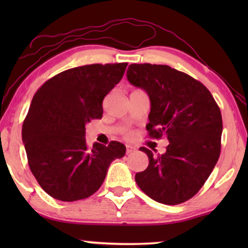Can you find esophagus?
Wrapping results in <instances>:
<instances>
[{
	"mask_svg": "<svg viewBox=\"0 0 248 248\" xmlns=\"http://www.w3.org/2000/svg\"><path fill=\"white\" fill-rule=\"evenodd\" d=\"M135 151V148L133 145H126V154H132V152Z\"/></svg>",
	"mask_w": 248,
	"mask_h": 248,
	"instance_id": "obj_1",
	"label": "esophagus"
}]
</instances>
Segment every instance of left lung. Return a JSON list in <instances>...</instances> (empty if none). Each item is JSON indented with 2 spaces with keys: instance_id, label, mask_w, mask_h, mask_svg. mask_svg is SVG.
Wrapping results in <instances>:
<instances>
[{
  "instance_id": "left-lung-1",
  "label": "left lung",
  "mask_w": 248,
  "mask_h": 248,
  "mask_svg": "<svg viewBox=\"0 0 248 248\" xmlns=\"http://www.w3.org/2000/svg\"><path fill=\"white\" fill-rule=\"evenodd\" d=\"M126 77L150 98V138L166 137L169 141L162 155L140 148L148 155L149 166L135 174V182L162 204L187 201L204 185L219 159L220 108L204 84L168 65L131 64Z\"/></svg>"
}]
</instances>
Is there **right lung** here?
<instances>
[{
  "label": "right lung",
  "instance_id": "1",
  "mask_svg": "<svg viewBox=\"0 0 248 248\" xmlns=\"http://www.w3.org/2000/svg\"><path fill=\"white\" fill-rule=\"evenodd\" d=\"M127 63L90 64L63 71L37 90L22 125L32 175L52 198H89L105 181L111 161L124 157L123 143L86 142V124L103 117V100L120 82Z\"/></svg>",
  "mask_w": 248,
  "mask_h": 248
}]
</instances>
